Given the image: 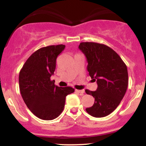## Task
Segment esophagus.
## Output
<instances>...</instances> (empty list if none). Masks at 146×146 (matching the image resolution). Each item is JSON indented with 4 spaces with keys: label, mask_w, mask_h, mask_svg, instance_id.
<instances>
[{
    "label": "esophagus",
    "mask_w": 146,
    "mask_h": 146,
    "mask_svg": "<svg viewBox=\"0 0 146 146\" xmlns=\"http://www.w3.org/2000/svg\"><path fill=\"white\" fill-rule=\"evenodd\" d=\"M75 92L81 95H83L84 93V90H75Z\"/></svg>",
    "instance_id": "obj_1"
}]
</instances>
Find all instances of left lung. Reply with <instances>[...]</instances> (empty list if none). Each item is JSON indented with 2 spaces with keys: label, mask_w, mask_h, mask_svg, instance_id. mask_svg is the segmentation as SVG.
Masks as SVG:
<instances>
[{
  "label": "left lung",
  "mask_w": 146,
  "mask_h": 146,
  "mask_svg": "<svg viewBox=\"0 0 146 146\" xmlns=\"http://www.w3.org/2000/svg\"><path fill=\"white\" fill-rule=\"evenodd\" d=\"M79 48L85 55L90 78L97 81L95 91L85 90L95 98L94 104L86 108L95 117H104L116 109L126 92L128 84L127 66L120 56L103 44L81 42Z\"/></svg>",
  "instance_id": "left-lung-1"
}]
</instances>
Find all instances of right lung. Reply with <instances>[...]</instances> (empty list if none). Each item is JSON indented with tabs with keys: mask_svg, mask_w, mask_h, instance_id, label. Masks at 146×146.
Instances as JSON below:
<instances>
[{
	"mask_svg": "<svg viewBox=\"0 0 146 146\" xmlns=\"http://www.w3.org/2000/svg\"><path fill=\"white\" fill-rule=\"evenodd\" d=\"M65 45H51L39 48L28 58L19 73V87L25 104L33 115L52 120L63 111L66 95L74 92L71 86L55 85L56 58Z\"/></svg>",
	"mask_w": 146,
	"mask_h": 146,
	"instance_id": "right-lung-1",
	"label": "right lung"
}]
</instances>
